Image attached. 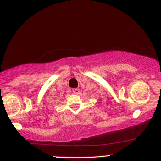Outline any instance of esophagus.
<instances>
[{"label": "esophagus", "instance_id": "obj_1", "mask_svg": "<svg viewBox=\"0 0 161 161\" xmlns=\"http://www.w3.org/2000/svg\"><path fill=\"white\" fill-rule=\"evenodd\" d=\"M73 92L75 94V95H78L79 92H80V89H79V88H74V89L73 90Z\"/></svg>", "mask_w": 161, "mask_h": 161}]
</instances>
